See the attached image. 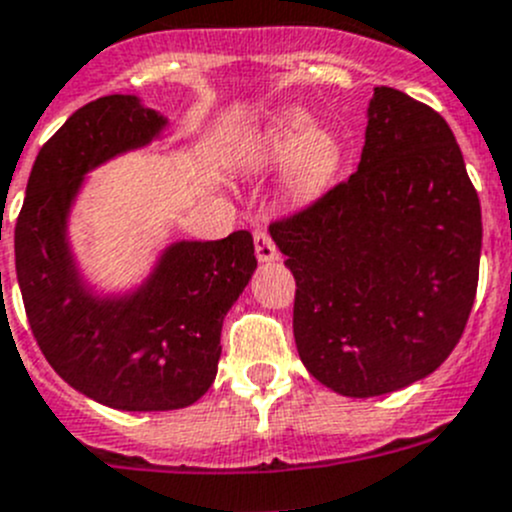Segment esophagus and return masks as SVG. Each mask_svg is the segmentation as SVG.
I'll list each match as a JSON object with an SVG mask.
<instances>
[{
	"instance_id": "1",
	"label": "esophagus",
	"mask_w": 512,
	"mask_h": 512,
	"mask_svg": "<svg viewBox=\"0 0 512 512\" xmlns=\"http://www.w3.org/2000/svg\"><path fill=\"white\" fill-rule=\"evenodd\" d=\"M255 255L260 262H272L280 257V252H277L275 242H272L267 230H255Z\"/></svg>"
}]
</instances>
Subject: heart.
Masks as SVG:
<instances>
[{"label":"heart","instance_id":"b5f03b06","mask_svg":"<svg viewBox=\"0 0 512 512\" xmlns=\"http://www.w3.org/2000/svg\"><path fill=\"white\" fill-rule=\"evenodd\" d=\"M342 145L332 132L315 130L305 112H285L272 119L250 142V167H287V187L295 195H312L330 185L342 167Z\"/></svg>","mask_w":512,"mask_h":512}]
</instances>
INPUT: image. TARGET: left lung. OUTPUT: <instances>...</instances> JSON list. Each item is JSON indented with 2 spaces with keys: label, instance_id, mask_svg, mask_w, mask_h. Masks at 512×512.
<instances>
[{
  "label": "left lung",
  "instance_id": "obj_1",
  "mask_svg": "<svg viewBox=\"0 0 512 512\" xmlns=\"http://www.w3.org/2000/svg\"><path fill=\"white\" fill-rule=\"evenodd\" d=\"M270 235L297 282V352L325 388L395 393L458 345L483 222L453 130L428 104L375 87L355 175Z\"/></svg>",
  "mask_w": 512,
  "mask_h": 512
}]
</instances>
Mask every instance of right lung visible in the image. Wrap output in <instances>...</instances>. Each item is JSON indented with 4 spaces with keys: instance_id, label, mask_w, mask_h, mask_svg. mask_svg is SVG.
Masks as SVG:
<instances>
[{
    "instance_id": "obj_1",
    "label": "right lung",
    "mask_w": 512,
    "mask_h": 512,
    "mask_svg": "<svg viewBox=\"0 0 512 512\" xmlns=\"http://www.w3.org/2000/svg\"><path fill=\"white\" fill-rule=\"evenodd\" d=\"M167 119L132 94L79 107L34 160L14 227V260L29 327L64 382L114 410L155 413L197 403L220 362L227 310L257 267L247 230L175 242L130 295L99 297L82 280L67 217L84 175L150 145Z\"/></svg>"
}]
</instances>
